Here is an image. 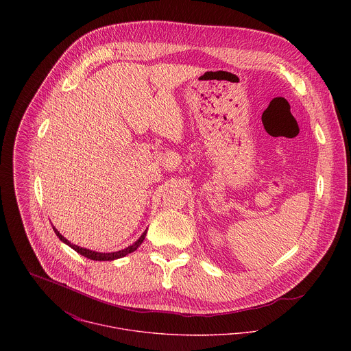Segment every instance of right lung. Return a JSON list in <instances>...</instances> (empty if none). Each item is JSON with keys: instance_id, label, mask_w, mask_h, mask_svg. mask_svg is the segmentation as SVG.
I'll return each instance as SVG.
<instances>
[{"instance_id": "obj_1", "label": "right lung", "mask_w": 351, "mask_h": 351, "mask_svg": "<svg viewBox=\"0 0 351 351\" xmlns=\"http://www.w3.org/2000/svg\"><path fill=\"white\" fill-rule=\"evenodd\" d=\"M52 228H53L56 237H58L63 243H66L67 246H70L73 250L77 251L78 254L86 256L88 259H93V261H114V259L123 258V256H125V255H128V254H131V252H134V251L136 250V249L143 243V241H145V238H146V234H147V230H145V232L141 235V238H139L135 243H132L131 246H128V247H125V249H123V250L113 251V252H100V251L89 250V249H85V247L73 245V243H71L70 241H67L62 234H59V231H58L53 226H52Z\"/></svg>"}]
</instances>
